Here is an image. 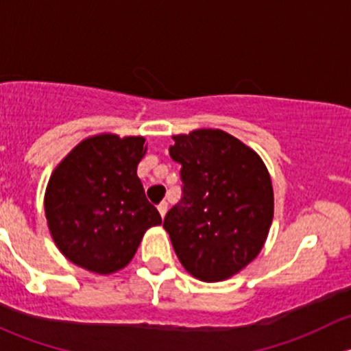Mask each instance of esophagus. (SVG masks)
Masks as SVG:
<instances>
[{"instance_id": "obj_1", "label": "esophagus", "mask_w": 351, "mask_h": 351, "mask_svg": "<svg viewBox=\"0 0 351 351\" xmlns=\"http://www.w3.org/2000/svg\"><path fill=\"white\" fill-rule=\"evenodd\" d=\"M158 210L159 214H161V217H165L166 212H168V204H166V202H161V204L158 205Z\"/></svg>"}]
</instances>
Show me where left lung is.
Wrapping results in <instances>:
<instances>
[{"label": "left lung", "instance_id": "obj_1", "mask_svg": "<svg viewBox=\"0 0 351 351\" xmlns=\"http://www.w3.org/2000/svg\"><path fill=\"white\" fill-rule=\"evenodd\" d=\"M182 198L166 214L175 253L198 280L232 277L256 258L274 219V189L260 156L219 129L173 137Z\"/></svg>", "mask_w": 351, "mask_h": 351}]
</instances>
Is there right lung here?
I'll list each match as a JSON object with an SVG mask.
<instances>
[{"instance_id": "right-lung-1", "label": "right lung", "mask_w": 351, "mask_h": 351, "mask_svg": "<svg viewBox=\"0 0 351 351\" xmlns=\"http://www.w3.org/2000/svg\"><path fill=\"white\" fill-rule=\"evenodd\" d=\"M144 137H88L54 169L45 217L61 253L95 274H113L136 254L144 232L161 224L146 198L137 165Z\"/></svg>"}]
</instances>
